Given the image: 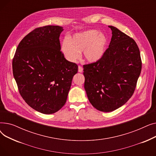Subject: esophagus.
<instances>
[{
	"label": "esophagus",
	"instance_id": "34e87169",
	"mask_svg": "<svg viewBox=\"0 0 156 156\" xmlns=\"http://www.w3.org/2000/svg\"><path fill=\"white\" fill-rule=\"evenodd\" d=\"M83 71V68L81 66H78V72H80V73H81Z\"/></svg>",
	"mask_w": 156,
	"mask_h": 156
}]
</instances>
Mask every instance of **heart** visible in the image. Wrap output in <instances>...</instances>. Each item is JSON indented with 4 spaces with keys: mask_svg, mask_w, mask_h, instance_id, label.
I'll use <instances>...</instances> for the list:
<instances>
[{
    "mask_svg": "<svg viewBox=\"0 0 156 156\" xmlns=\"http://www.w3.org/2000/svg\"><path fill=\"white\" fill-rule=\"evenodd\" d=\"M108 45V40L104 34L95 30H87L74 35L69 40H64L62 52L70 62H75L83 52L85 59L91 63L99 61L104 57Z\"/></svg>",
    "mask_w": 156,
    "mask_h": 156,
    "instance_id": "heart-1",
    "label": "heart"
}]
</instances>
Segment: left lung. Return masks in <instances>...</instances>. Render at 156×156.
<instances>
[{"label":"left lung","mask_w":156,"mask_h":156,"mask_svg":"<svg viewBox=\"0 0 156 156\" xmlns=\"http://www.w3.org/2000/svg\"><path fill=\"white\" fill-rule=\"evenodd\" d=\"M109 27L112 35L104 57L97 62L83 65L88 99L102 112L116 110L132 97L142 69L135 41L117 28Z\"/></svg>","instance_id":"1"}]
</instances>
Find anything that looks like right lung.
Here are the masks:
<instances>
[{
	"label": "right lung",
	"mask_w": 156,
	"mask_h": 156,
	"mask_svg": "<svg viewBox=\"0 0 156 156\" xmlns=\"http://www.w3.org/2000/svg\"><path fill=\"white\" fill-rule=\"evenodd\" d=\"M63 28H35L19 44L12 59V72L20 95L31 108L50 114L67 100L76 64L65 59L59 37Z\"/></svg>",
	"instance_id": "obj_1"
}]
</instances>
